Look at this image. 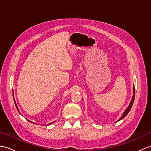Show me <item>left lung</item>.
<instances>
[{
  "instance_id": "1",
  "label": "left lung",
  "mask_w": 151,
  "mask_h": 151,
  "mask_svg": "<svg viewBox=\"0 0 151 151\" xmlns=\"http://www.w3.org/2000/svg\"><path fill=\"white\" fill-rule=\"evenodd\" d=\"M134 98H135V88H134H134H133V97H132V101H131L130 103V104H129V107H128V108L126 109V110H125V111H124L123 114L122 115V116L121 117V118H120L119 119L118 121L121 120L122 119H123L125 116H126V115H127L128 114H129V112L130 111V109H131V108H132V105H133L134 101Z\"/></svg>"
}]
</instances>
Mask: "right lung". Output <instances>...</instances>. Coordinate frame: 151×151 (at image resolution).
Instances as JSON below:
<instances>
[{"label": "right lung", "instance_id": "obj_1", "mask_svg": "<svg viewBox=\"0 0 151 151\" xmlns=\"http://www.w3.org/2000/svg\"><path fill=\"white\" fill-rule=\"evenodd\" d=\"M13 97H14V93H13ZM14 102H15V106H16V108H17V110L19 111V110H18V108H17V105H16V104H15V101H14ZM51 123H50V124H51Z\"/></svg>", "mask_w": 151, "mask_h": 151}]
</instances>
